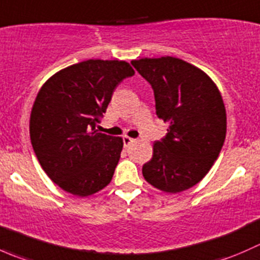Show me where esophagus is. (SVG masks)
<instances>
[{"mask_svg":"<svg viewBox=\"0 0 260 260\" xmlns=\"http://www.w3.org/2000/svg\"><path fill=\"white\" fill-rule=\"evenodd\" d=\"M136 140H133V138H131V137H128V136H124V137H123V145H124V147H128L131 145V143H133L135 142Z\"/></svg>","mask_w":260,"mask_h":260,"instance_id":"34e87169","label":"esophagus"}]
</instances>
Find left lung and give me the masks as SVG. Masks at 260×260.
Returning a JSON list of instances; mask_svg holds the SVG:
<instances>
[{
    "mask_svg": "<svg viewBox=\"0 0 260 260\" xmlns=\"http://www.w3.org/2000/svg\"><path fill=\"white\" fill-rule=\"evenodd\" d=\"M132 65L152 85L157 117L170 123L143 165V177L164 192L187 190L206 176L224 145L221 94L206 73L177 57H143Z\"/></svg>",
    "mask_w": 260,
    "mask_h": 260,
    "instance_id": "obj_1",
    "label": "left lung"
}]
</instances>
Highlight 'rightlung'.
Wrapping results in <instances>:
<instances>
[{"instance_id":"add662e5","label":"right lung","mask_w":260,"mask_h":260,"mask_svg":"<svg viewBox=\"0 0 260 260\" xmlns=\"http://www.w3.org/2000/svg\"><path fill=\"white\" fill-rule=\"evenodd\" d=\"M135 74L122 60L90 59L55 73L36 95L31 145L52 182L73 195H93L113 177L123 140L98 132L114 89Z\"/></svg>"}]
</instances>
